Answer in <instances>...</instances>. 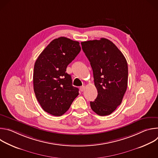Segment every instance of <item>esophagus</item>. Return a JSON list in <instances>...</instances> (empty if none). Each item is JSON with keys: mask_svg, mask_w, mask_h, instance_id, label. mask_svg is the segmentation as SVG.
Segmentation results:
<instances>
[{"mask_svg": "<svg viewBox=\"0 0 158 158\" xmlns=\"http://www.w3.org/2000/svg\"><path fill=\"white\" fill-rule=\"evenodd\" d=\"M84 89H85V86L82 85V86H81V87H80V91H81V92H83V91H84Z\"/></svg>", "mask_w": 158, "mask_h": 158, "instance_id": "obj_1", "label": "esophagus"}]
</instances>
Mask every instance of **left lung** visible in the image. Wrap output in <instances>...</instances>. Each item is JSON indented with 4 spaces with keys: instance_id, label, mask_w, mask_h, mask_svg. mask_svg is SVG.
Returning <instances> with one entry per match:
<instances>
[{
    "instance_id": "8db88e82",
    "label": "left lung",
    "mask_w": 158,
    "mask_h": 158,
    "mask_svg": "<svg viewBox=\"0 0 158 158\" xmlns=\"http://www.w3.org/2000/svg\"><path fill=\"white\" fill-rule=\"evenodd\" d=\"M82 49L91 64L98 96L90 102L91 107L99 116L110 114L122 102L127 87L128 67L123 53L110 40L81 42Z\"/></svg>"
}]
</instances>
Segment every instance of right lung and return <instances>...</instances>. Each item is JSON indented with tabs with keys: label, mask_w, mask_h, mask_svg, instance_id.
<instances>
[{
	"label": "right lung",
	"mask_w": 158,
	"mask_h": 158,
	"mask_svg": "<svg viewBox=\"0 0 158 158\" xmlns=\"http://www.w3.org/2000/svg\"><path fill=\"white\" fill-rule=\"evenodd\" d=\"M81 51L79 42L64 37L54 39L39 56L34 64V91L42 108L60 116L79 95L66 68Z\"/></svg>",
	"instance_id": "add662e5"
}]
</instances>
